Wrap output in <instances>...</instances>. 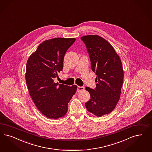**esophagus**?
<instances>
[{
	"instance_id": "obj_1",
	"label": "esophagus",
	"mask_w": 152,
	"mask_h": 152,
	"mask_svg": "<svg viewBox=\"0 0 152 152\" xmlns=\"http://www.w3.org/2000/svg\"><path fill=\"white\" fill-rule=\"evenodd\" d=\"M84 89V87H83L78 86V87H77V92H80L83 91Z\"/></svg>"
}]
</instances>
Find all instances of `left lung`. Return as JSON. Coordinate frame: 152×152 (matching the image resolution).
Listing matches in <instances>:
<instances>
[{
    "label": "left lung",
    "mask_w": 152,
    "mask_h": 152,
    "mask_svg": "<svg viewBox=\"0 0 152 152\" xmlns=\"http://www.w3.org/2000/svg\"><path fill=\"white\" fill-rule=\"evenodd\" d=\"M80 39L97 75L96 88L86 87L91 99L85 106L89 113L101 117L111 113L119 101L124 79L121 61L113 46L101 36L87 35Z\"/></svg>",
    "instance_id": "left-lung-1"
}]
</instances>
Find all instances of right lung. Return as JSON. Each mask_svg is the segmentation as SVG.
I'll return each mask as SVG.
<instances>
[{
  "instance_id": "right-lung-1",
  "label": "right lung",
  "mask_w": 152,
  "mask_h": 152,
  "mask_svg": "<svg viewBox=\"0 0 152 152\" xmlns=\"http://www.w3.org/2000/svg\"><path fill=\"white\" fill-rule=\"evenodd\" d=\"M75 41L74 38L46 40L27 60L25 78L29 94L39 111L49 118L64 116L76 92V85L70 87L54 82L63 69L65 54Z\"/></svg>"
}]
</instances>
